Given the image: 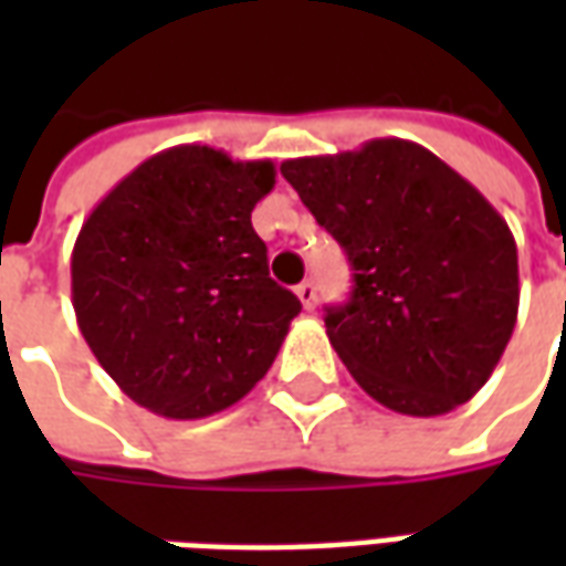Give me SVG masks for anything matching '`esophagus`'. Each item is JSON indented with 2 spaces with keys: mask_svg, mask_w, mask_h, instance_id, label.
Listing matches in <instances>:
<instances>
[{
  "mask_svg": "<svg viewBox=\"0 0 566 566\" xmlns=\"http://www.w3.org/2000/svg\"><path fill=\"white\" fill-rule=\"evenodd\" d=\"M296 296H300L303 308H315V303H318V291H315V284L312 282L296 284Z\"/></svg>",
  "mask_w": 566,
  "mask_h": 566,
  "instance_id": "obj_1",
  "label": "esophagus"
}]
</instances>
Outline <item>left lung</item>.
I'll return each mask as SVG.
<instances>
[{
    "label": "left lung",
    "instance_id": "1",
    "mask_svg": "<svg viewBox=\"0 0 566 566\" xmlns=\"http://www.w3.org/2000/svg\"><path fill=\"white\" fill-rule=\"evenodd\" d=\"M282 175L355 270L324 324L357 385L400 416L467 403L518 318V251L497 209L406 139L284 160Z\"/></svg>",
    "mask_w": 566,
    "mask_h": 566
}]
</instances>
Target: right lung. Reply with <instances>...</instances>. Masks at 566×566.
Listing matches in <instances>:
<instances>
[{
    "label": "right lung",
    "instance_id": "1",
    "mask_svg": "<svg viewBox=\"0 0 566 566\" xmlns=\"http://www.w3.org/2000/svg\"><path fill=\"white\" fill-rule=\"evenodd\" d=\"M272 187V160L178 145L139 163L91 211L72 248V306L129 400L193 421L266 376L303 308L270 279L251 227Z\"/></svg>",
    "mask_w": 566,
    "mask_h": 566
}]
</instances>
